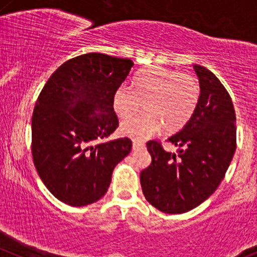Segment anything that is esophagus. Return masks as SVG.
I'll return each mask as SVG.
<instances>
[{
  "label": "esophagus",
  "mask_w": 257,
  "mask_h": 257,
  "mask_svg": "<svg viewBox=\"0 0 257 257\" xmlns=\"http://www.w3.org/2000/svg\"><path fill=\"white\" fill-rule=\"evenodd\" d=\"M142 149H145V144L143 142H138V140H133V150L138 151L142 150Z\"/></svg>",
  "instance_id": "esophagus-1"
}]
</instances>
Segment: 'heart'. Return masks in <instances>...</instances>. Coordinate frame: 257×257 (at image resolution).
I'll return each instance as SVG.
<instances>
[{
    "label": "heart",
    "mask_w": 257,
    "mask_h": 257,
    "mask_svg": "<svg viewBox=\"0 0 257 257\" xmlns=\"http://www.w3.org/2000/svg\"><path fill=\"white\" fill-rule=\"evenodd\" d=\"M131 86L115 89L112 106L115 114L129 117L144 102L143 114L126 118L119 125L120 134L145 140L165 128L176 132L188 122L200 97V85L193 75L162 67L145 69L134 78Z\"/></svg>",
    "instance_id": "heart-1"
}]
</instances>
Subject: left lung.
Segmentation results:
<instances>
[{"label": "left lung", "instance_id": "1", "mask_svg": "<svg viewBox=\"0 0 257 257\" xmlns=\"http://www.w3.org/2000/svg\"><path fill=\"white\" fill-rule=\"evenodd\" d=\"M193 68L199 78V102L185 125L167 139L178 151L149 142L151 165L140 173L145 199L165 213L188 212L212 195L236 148L232 98L211 70L197 64Z\"/></svg>", "mask_w": 257, "mask_h": 257}]
</instances>
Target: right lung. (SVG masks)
Masks as SVG:
<instances>
[{
  "instance_id": "add662e5",
  "label": "right lung",
  "mask_w": 257,
  "mask_h": 257,
  "mask_svg": "<svg viewBox=\"0 0 257 257\" xmlns=\"http://www.w3.org/2000/svg\"><path fill=\"white\" fill-rule=\"evenodd\" d=\"M133 61L86 53L51 75L33 112V159L52 195L86 206L107 193L115 166L132 151L128 138L95 145L118 126L112 97Z\"/></svg>"
}]
</instances>
